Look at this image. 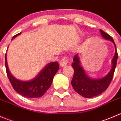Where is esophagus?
Returning <instances> with one entry per match:
<instances>
[{
  "mask_svg": "<svg viewBox=\"0 0 121 121\" xmlns=\"http://www.w3.org/2000/svg\"><path fill=\"white\" fill-rule=\"evenodd\" d=\"M68 63V58L67 57H66V56H65V57H63V58H62V59L61 60L60 63V66L62 67H64L65 65H67Z\"/></svg>",
  "mask_w": 121,
  "mask_h": 121,
  "instance_id": "esophagus-1",
  "label": "esophagus"
}]
</instances>
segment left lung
<instances>
[{
    "mask_svg": "<svg viewBox=\"0 0 121 121\" xmlns=\"http://www.w3.org/2000/svg\"><path fill=\"white\" fill-rule=\"evenodd\" d=\"M100 32L104 39L111 41L115 47V54L112 61V66L109 73L101 78H91L85 74L83 68L80 64V60L77 54L74 56L73 58L74 62L71 65L74 71L71 81L72 86L78 94L86 98H92L98 95L108 88L112 80L117 65L118 53L112 37L102 30H100Z\"/></svg>",
    "mask_w": 121,
    "mask_h": 121,
    "instance_id": "8db88e82",
    "label": "left lung"
}]
</instances>
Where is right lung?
<instances>
[{"mask_svg": "<svg viewBox=\"0 0 121 121\" xmlns=\"http://www.w3.org/2000/svg\"><path fill=\"white\" fill-rule=\"evenodd\" d=\"M20 34L21 33H19L15 35L12 40ZM5 66L7 75L13 89L19 94L29 98L42 97L50 87L54 77L59 69L58 63L57 61L52 62L47 64L35 78L29 81H23L17 80L10 73L7 63L6 53Z\"/></svg>", "mask_w": 121, "mask_h": 121, "instance_id": "obj_1", "label": "right lung"}]
</instances>
